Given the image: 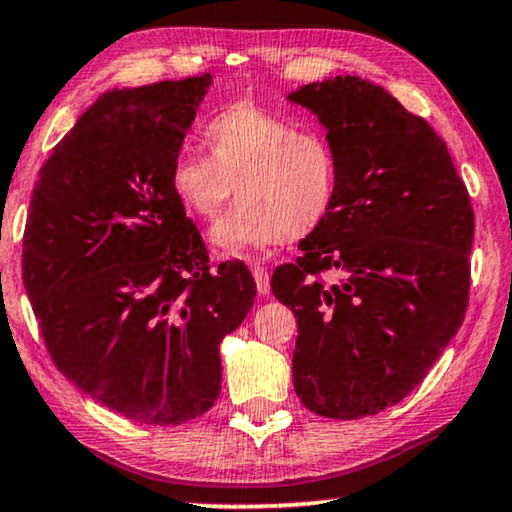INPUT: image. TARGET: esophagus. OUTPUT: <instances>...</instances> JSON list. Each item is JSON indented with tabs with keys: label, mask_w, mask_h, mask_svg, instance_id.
Here are the masks:
<instances>
[{
	"label": "esophagus",
	"mask_w": 512,
	"mask_h": 512,
	"mask_svg": "<svg viewBox=\"0 0 512 512\" xmlns=\"http://www.w3.org/2000/svg\"><path fill=\"white\" fill-rule=\"evenodd\" d=\"M251 274H254V279H256L258 293H261V295L270 293V274H267L265 267L254 265V267H251Z\"/></svg>",
	"instance_id": "34e87169"
}]
</instances>
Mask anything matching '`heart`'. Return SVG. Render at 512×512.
<instances>
[{"mask_svg":"<svg viewBox=\"0 0 512 512\" xmlns=\"http://www.w3.org/2000/svg\"><path fill=\"white\" fill-rule=\"evenodd\" d=\"M206 157L180 153L171 164V190L192 217L215 222L210 233L229 254H258L283 240H300L325 222L336 192L332 148L316 132L295 130L261 107L233 105L203 128Z\"/></svg>","mask_w":512,"mask_h":512,"instance_id":"b5f03b06","label":"heart"}]
</instances>
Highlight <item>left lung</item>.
I'll use <instances>...</instances> for the list:
<instances>
[{
    "label": "left lung",
    "mask_w": 512,
    "mask_h": 512,
    "mask_svg": "<svg viewBox=\"0 0 512 512\" xmlns=\"http://www.w3.org/2000/svg\"><path fill=\"white\" fill-rule=\"evenodd\" d=\"M288 100L327 130L336 192L272 293L297 318V396L352 421L400 403L460 329L474 210L444 139L382 86L336 75Z\"/></svg>",
    "instance_id": "left-lung-1"
}]
</instances>
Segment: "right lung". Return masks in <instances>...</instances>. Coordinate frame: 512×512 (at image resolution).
I'll list each match as a JSON object with an SVG mask.
<instances>
[{
	"instance_id": "1",
	"label": "right lung",
	"mask_w": 512,
	"mask_h": 512,
	"mask_svg": "<svg viewBox=\"0 0 512 512\" xmlns=\"http://www.w3.org/2000/svg\"><path fill=\"white\" fill-rule=\"evenodd\" d=\"M212 75L102 93L41 167L22 281L47 352L107 410L146 426L206 414L219 343L256 297L242 261L212 267L171 164Z\"/></svg>"
}]
</instances>
